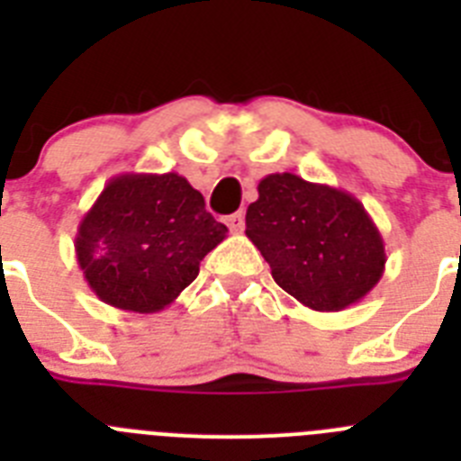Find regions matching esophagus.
Instances as JSON below:
<instances>
[{
    "mask_svg": "<svg viewBox=\"0 0 461 461\" xmlns=\"http://www.w3.org/2000/svg\"><path fill=\"white\" fill-rule=\"evenodd\" d=\"M228 228L233 230V233H242L244 230V214L242 212H235V214H230V217L226 219Z\"/></svg>",
    "mask_w": 461,
    "mask_h": 461,
    "instance_id": "34e87169",
    "label": "esophagus"
}]
</instances>
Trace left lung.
I'll use <instances>...</instances> for the list:
<instances>
[{
    "label": "left lung",
    "mask_w": 461,
    "mask_h": 461,
    "mask_svg": "<svg viewBox=\"0 0 461 461\" xmlns=\"http://www.w3.org/2000/svg\"><path fill=\"white\" fill-rule=\"evenodd\" d=\"M244 233L276 284L313 312L360 303L381 281L388 260L376 223L356 195L293 173L258 182Z\"/></svg>",
    "instance_id": "1"
}]
</instances>
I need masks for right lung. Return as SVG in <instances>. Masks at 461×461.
Returning <instances> with one entry per match:
<instances>
[{"instance_id": "add662e5", "label": "right lung", "mask_w": 461, "mask_h": 461, "mask_svg": "<svg viewBox=\"0 0 461 461\" xmlns=\"http://www.w3.org/2000/svg\"><path fill=\"white\" fill-rule=\"evenodd\" d=\"M226 233L182 175L122 173L80 219L76 258L101 303L154 313L177 300Z\"/></svg>"}]
</instances>
